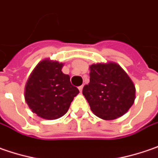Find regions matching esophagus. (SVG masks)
<instances>
[{
	"instance_id": "1",
	"label": "esophagus",
	"mask_w": 158,
	"mask_h": 158,
	"mask_svg": "<svg viewBox=\"0 0 158 158\" xmlns=\"http://www.w3.org/2000/svg\"><path fill=\"white\" fill-rule=\"evenodd\" d=\"M79 90L80 91V92H82V90H83V86H79Z\"/></svg>"
}]
</instances>
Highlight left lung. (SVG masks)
Masks as SVG:
<instances>
[{
  "mask_svg": "<svg viewBox=\"0 0 158 158\" xmlns=\"http://www.w3.org/2000/svg\"><path fill=\"white\" fill-rule=\"evenodd\" d=\"M90 82L82 94L94 115L113 120L127 113L134 104L135 86L127 73L116 63L90 65Z\"/></svg>",
  "mask_w": 158,
  "mask_h": 158,
  "instance_id": "8db88e82",
  "label": "left lung"
}]
</instances>
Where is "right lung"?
<instances>
[{"label": "right lung", "mask_w": 158, "mask_h": 158, "mask_svg": "<svg viewBox=\"0 0 158 158\" xmlns=\"http://www.w3.org/2000/svg\"><path fill=\"white\" fill-rule=\"evenodd\" d=\"M64 64L45 59L31 73L24 89V98L33 113L45 119H56L68 111L79 93L70 76L62 72Z\"/></svg>", "instance_id": "right-lung-1"}]
</instances>
